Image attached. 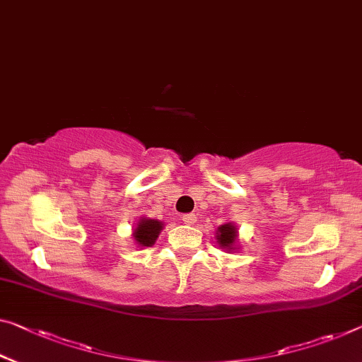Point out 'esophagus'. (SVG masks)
<instances>
[{
  "label": "esophagus",
  "mask_w": 362,
  "mask_h": 362,
  "mask_svg": "<svg viewBox=\"0 0 362 362\" xmlns=\"http://www.w3.org/2000/svg\"><path fill=\"white\" fill-rule=\"evenodd\" d=\"M181 220L185 221L186 225H194V223H196V221H197V216L194 215V214H185V215L181 216Z\"/></svg>",
  "instance_id": "obj_1"
}]
</instances>
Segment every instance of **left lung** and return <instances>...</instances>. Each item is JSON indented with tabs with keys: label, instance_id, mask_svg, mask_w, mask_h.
Listing matches in <instances>:
<instances>
[{
	"label": "left lung",
	"instance_id": "8db88e82",
	"mask_svg": "<svg viewBox=\"0 0 362 362\" xmlns=\"http://www.w3.org/2000/svg\"><path fill=\"white\" fill-rule=\"evenodd\" d=\"M215 239L220 249H225V252H236V249H239L238 226L233 221H226L216 228Z\"/></svg>",
	"mask_w": 362,
	"mask_h": 362
}]
</instances>
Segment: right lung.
<instances>
[{"label":"right lung","mask_w":362,"mask_h":362,"mask_svg":"<svg viewBox=\"0 0 362 362\" xmlns=\"http://www.w3.org/2000/svg\"><path fill=\"white\" fill-rule=\"evenodd\" d=\"M165 223L160 220L147 218V216H141V220L136 223L134 231H132V239L137 247H150L155 244L160 233H162Z\"/></svg>","instance_id":"obj_1"}]
</instances>
